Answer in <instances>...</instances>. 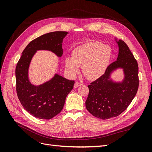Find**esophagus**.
<instances>
[{"label": "esophagus", "instance_id": "obj_1", "mask_svg": "<svg viewBox=\"0 0 152 152\" xmlns=\"http://www.w3.org/2000/svg\"><path fill=\"white\" fill-rule=\"evenodd\" d=\"M81 85H82V84H81V83H80V82H76L75 83V84H74V87H78L80 86H81Z\"/></svg>", "mask_w": 152, "mask_h": 152}]
</instances>
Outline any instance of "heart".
<instances>
[{
	"label": "heart",
	"mask_w": 152,
	"mask_h": 152,
	"mask_svg": "<svg viewBox=\"0 0 152 152\" xmlns=\"http://www.w3.org/2000/svg\"><path fill=\"white\" fill-rule=\"evenodd\" d=\"M111 50L108 46L99 42L87 43L77 47L72 51V58H67L65 66L72 75L82 72L89 80L96 79L103 74L111 59Z\"/></svg>",
	"instance_id": "b5f03b06"
}]
</instances>
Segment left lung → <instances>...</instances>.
I'll use <instances>...</instances> for the list:
<instances>
[{
  "label": "left lung",
  "mask_w": 152,
  "mask_h": 152,
  "mask_svg": "<svg viewBox=\"0 0 152 152\" xmlns=\"http://www.w3.org/2000/svg\"><path fill=\"white\" fill-rule=\"evenodd\" d=\"M117 44V59L110 64L104 73L88 86L89 92L86 102L89 112L98 118L115 117L127 109L139 87L138 65L127 45L122 40ZM118 67L124 69L125 79L121 83L109 80L111 72Z\"/></svg>",
  "instance_id": "obj_1"
}]
</instances>
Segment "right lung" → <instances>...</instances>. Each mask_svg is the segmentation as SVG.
Here are the masks:
<instances>
[{
	"label": "right lung",
	"instance_id": "obj_1",
	"mask_svg": "<svg viewBox=\"0 0 152 152\" xmlns=\"http://www.w3.org/2000/svg\"><path fill=\"white\" fill-rule=\"evenodd\" d=\"M67 34L53 31L35 39L27 45L17 63L16 89L18 99L25 110L36 118L48 120L60 112L75 81L56 74L42 85H31L28 79L29 64L37 50H49L61 56L62 41Z\"/></svg>",
	"mask_w": 152,
	"mask_h": 152
}]
</instances>
